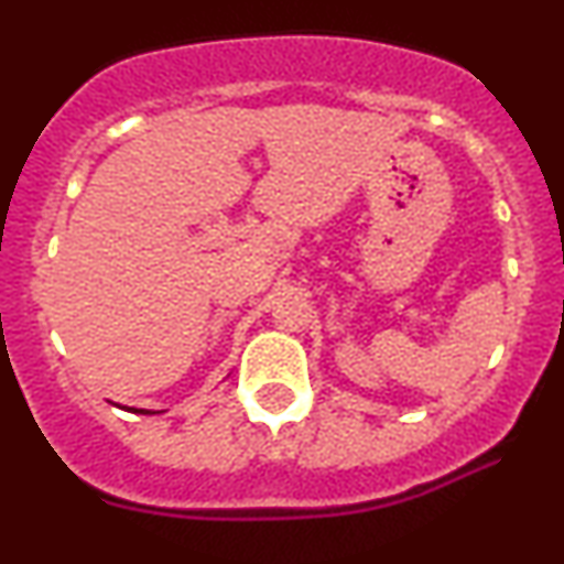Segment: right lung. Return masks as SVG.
I'll return each mask as SVG.
<instances>
[{
    "label": "right lung",
    "instance_id": "obj_1",
    "mask_svg": "<svg viewBox=\"0 0 564 564\" xmlns=\"http://www.w3.org/2000/svg\"><path fill=\"white\" fill-rule=\"evenodd\" d=\"M133 412H144V410H133Z\"/></svg>",
    "mask_w": 564,
    "mask_h": 564
}]
</instances>
